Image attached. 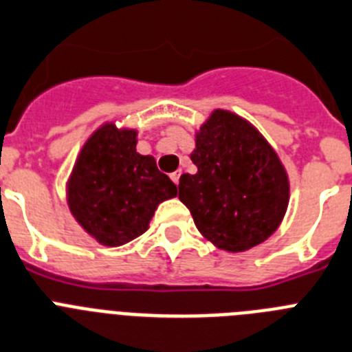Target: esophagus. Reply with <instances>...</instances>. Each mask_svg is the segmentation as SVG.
I'll list each match as a JSON object with an SVG mask.
<instances>
[{
  "label": "esophagus",
  "instance_id": "34e87169",
  "mask_svg": "<svg viewBox=\"0 0 352 352\" xmlns=\"http://www.w3.org/2000/svg\"><path fill=\"white\" fill-rule=\"evenodd\" d=\"M170 177H172V180H173V182H175V186H177V184H179V179H180V172H173V173H172V175H170Z\"/></svg>",
  "mask_w": 352,
  "mask_h": 352
}]
</instances>
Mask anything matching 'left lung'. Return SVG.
I'll use <instances>...</instances> for the list:
<instances>
[{"instance_id":"obj_1","label":"left lung","mask_w":352,"mask_h":352,"mask_svg":"<svg viewBox=\"0 0 352 352\" xmlns=\"http://www.w3.org/2000/svg\"><path fill=\"white\" fill-rule=\"evenodd\" d=\"M191 161L198 172L180 177L179 198L206 239L246 252L276 230L289 204V179L253 125L216 109L197 134Z\"/></svg>"}]
</instances>
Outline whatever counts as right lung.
Returning <instances> with one entry per match:
<instances>
[{"label": "right lung", "mask_w": 352, "mask_h": 352, "mask_svg": "<svg viewBox=\"0 0 352 352\" xmlns=\"http://www.w3.org/2000/svg\"><path fill=\"white\" fill-rule=\"evenodd\" d=\"M175 195L155 159L136 152V131L113 124L91 134L69 180L70 212L104 246L136 239L159 204Z\"/></svg>", "instance_id": "right-lung-1"}]
</instances>
